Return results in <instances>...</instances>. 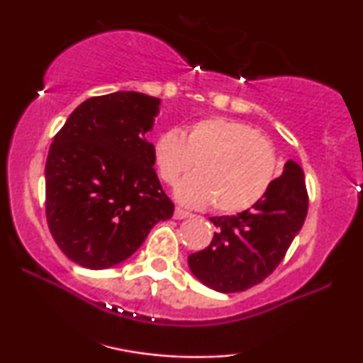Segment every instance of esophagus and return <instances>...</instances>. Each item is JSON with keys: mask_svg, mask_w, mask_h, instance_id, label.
Here are the masks:
<instances>
[{"mask_svg": "<svg viewBox=\"0 0 363 363\" xmlns=\"http://www.w3.org/2000/svg\"><path fill=\"white\" fill-rule=\"evenodd\" d=\"M188 216H190V213L182 210V208H175V213H173V218H175V220H185Z\"/></svg>", "mask_w": 363, "mask_h": 363, "instance_id": "1", "label": "esophagus"}]
</instances>
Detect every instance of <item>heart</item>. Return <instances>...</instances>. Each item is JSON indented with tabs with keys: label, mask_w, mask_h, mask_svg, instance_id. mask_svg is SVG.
Returning <instances> with one entry per match:
<instances>
[{
	"label": "heart",
	"mask_w": 363,
	"mask_h": 363,
	"mask_svg": "<svg viewBox=\"0 0 363 363\" xmlns=\"http://www.w3.org/2000/svg\"><path fill=\"white\" fill-rule=\"evenodd\" d=\"M158 175L175 185L196 163L198 173L177 186L178 201L186 206L211 205L225 215L257 205L277 177L272 143L246 123L226 117L193 122L186 132L168 128L153 142Z\"/></svg>",
	"instance_id": "obj_1"
}]
</instances>
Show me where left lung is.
I'll list each match as a JSON object with an SVG mask.
<instances>
[{
	"mask_svg": "<svg viewBox=\"0 0 363 363\" xmlns=\"http://www.w3.org/2000/svg\"><path fill=\"white\" fill-rule=\"evenodd\" d=\"M304 172L287 160L282 175L251 210L213 216L210 246L188 256L193 276L218 292H240L259 284L279 266L307 216Z\"/></svg>",
	"mask_w": 363,
	"mask_h": 363,
	"instance_id": "1",
	"label": "left lung"
}]
</instances>
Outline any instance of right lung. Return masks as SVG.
<instances>
[{
	"instance_id": "right-lung-1",
	"label": "right lung",
	"mask_w": 363,
	"mask_h": 363,
	"mask_svg": "<svg viewBox=\"0 0 363 363\" xmlns=\"http://www.w3.org/2000/svg\"><path fill=\"white\" fill-rule=\"evenodd\" d=\"M160 99L118 91L91 97L67 117L49 147L46 218L69 259L107 269L130 257L173 205L145 138Z\"/></svg>"
}]
</instances>
